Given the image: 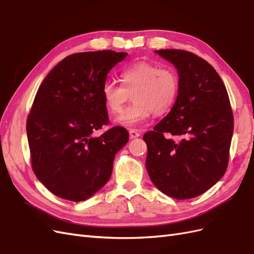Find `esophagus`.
Listing matches in <instances>:
<instances>
[{"label":"esophagus","mask_w":254,"mask_h":254,"mask_svg":"<svg viewBox=\"0 0 254 254\" xmlns=\"http://www.w3.org/2000/svg\"><path fill=\"white\" fill-rule=\"evenodd\" d=\"M129 135H130V139H136V137H139L141 134H140L139 131H137V130L130 129L129 130Z\"/></svg>","instance_id":"34e87169"}]
</instances>
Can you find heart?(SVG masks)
<instances>
[{"label": "heart", "instance_id": "b5f03b06", "mask_svg": "<svg viewBox=\"0 0 254 254\" xmlns=\"http://www.w3.org/2000/svg\"><path fill=\"white\" fill-rule=\"evenodd\" d=\"M120 78L122 86L106 81L102 88V96L109 112L119 114L131 95L133 103L117 119L119 125L127 128L144 124L151 113H166L178 96V75L170 67L136 63L124 68Z\"/></svg>", "mask_w": 254, "mask_h": 254}]
</instances>
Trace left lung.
I'll return each mask as SVG.
<instances>
[{
	"instance_id": "obj_1",
	"label": "left lung",
	"mask_w": 254,
	"mask_h": 254,
	"mask_svg": "<svg viewBox=\"0 0 254 254\" xmlns=\"http://www.w3.org/2000/svg\"><path fill=\"white\" fill-rule=\"evenodd\" d=\"M156 53L176 66L179 92L170 113L143 136L146 168L162 193L183 200L203 194L225 175L233 113L225 84L207 61L188 51Z\"/></svg>"
}]
</instances>
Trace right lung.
<instances>
[{
  "label": "right lung",
  "instance_id": "add662e5",
  "mask_svg": "<svg viewBox=\"0 0 254 254\" xmlns=\"http://www.w3.org/2000/svg\"><path fill=\"white\" fill-rule=\"evenodd\" d=\"M127 53H76L53 68L37 91L26 122L33 171L54 195L82 201L108 182L117 153L129 139L109 124L102 96L111 68Z\"/></svg>",
  "mask_w": 254,
  "mask_h": 254
}]
</instances>
